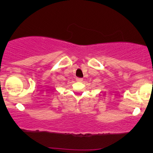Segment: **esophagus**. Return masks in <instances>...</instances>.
Here are the masks:
<instances>
[{
	"label": "esophagus",
	"mask_w": 153,
	"mask_h": 153,
	"mask_svg": "<svg viewBox=\"0 0 153 153\" xmlns=\"http://www.w3.org/2000/svg\"><path fill=\"white\" fill-rule=\"evenodd\" d=\"M76 80L77 81H79V82H81V81H83V79L82 78H79V77H77V78H76Z\"/></svg>",
	"instance_id": "1"
}]
</instances>
